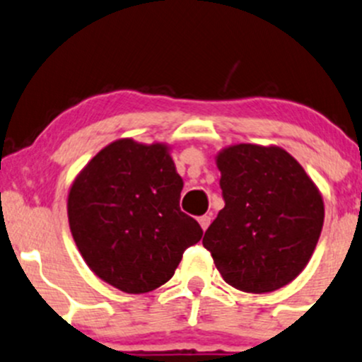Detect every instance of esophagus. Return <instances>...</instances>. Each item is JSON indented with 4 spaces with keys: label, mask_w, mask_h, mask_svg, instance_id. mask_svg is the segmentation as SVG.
I'll return each mask as SVG.
<instances>
[{
    "label": "esophagus",
    "mask_w": 362,
    "mask_h": 362,
    "mask_svg": "<svg viewBox=\"0 0 362 362\" xmlns=\"http://www.w3.org/2000/svg\"><path fill=\"white\" fill-rule=\"evenodd\" d=\"M210 222H211V215H203L199 218V226L203 227V230H206L208 229V226H210Z\"/></svg>",
    "instance_id": "esophagus-1"
}]
</instances>
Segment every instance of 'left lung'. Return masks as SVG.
<instances>
[{"label": "left lung", "instance_id": "obj_1", "mask_svg": "<svg viewBox=\"0 0 362 362\" xmlns=\"http://www.w3.org/2000/svg\"><path fill=\"white\" fill-rule=\"evenodd\" d=\"M226 206L204 232L223 281L246 293L291 283L309 264L325 222L317 185L277 146L235 144L216 154Z\"/></svg>", "mask_w": 362, "mask_h": 362}]
</instances>
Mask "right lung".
<instances>
[{
    "label": "right lung",
    "mask_w": 362,
    "mask_h": 362,
    "mask_svg": "<svg viewBox=\"0 0 362 362\" xmlns=\"http://www.w3.org/2000/svg\"><path fill=\"white\" fill-rule=\"evenodd\" d=\"M184 180L166 144L119 139L78 173L67 197L71 234L86 265L124 293L168 283L182 255L203 238L180 211Z\"/></svg>",
    "instance_id": "1"
}]
</instances>
